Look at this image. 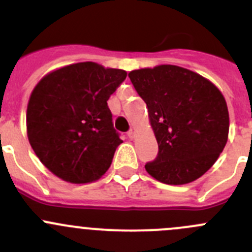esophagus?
Returning a JSON list of instances; mask_svg holds the SVG:
<instances>
[{"mask_svg":"<svg viewBox=\"0 0 252 252\" xmlns=\"http://www.w3.org/2000/svg\"><path fill=\"white\" fill-rule=\"evenodd\" d=\"M134 135H135V129L131 128L130 130L128 131V138L129 139H134Z\"/></svg>","mask_w":252,"mask_h":252,"instance_id":"34e87169","label":"esophagus"}]
</instances>
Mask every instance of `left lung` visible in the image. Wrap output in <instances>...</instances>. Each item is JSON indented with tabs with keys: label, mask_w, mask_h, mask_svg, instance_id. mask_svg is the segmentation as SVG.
I'll return each mask as SVG.
<instances>
[{
	"label": "left lung",
	"mask_w": 252,
	"mask_h": 252,
	"mask_svg": "<svg viewBox=\"0 0 252 252\" xmlns=\"http://www.w3.org/2000/svg\"><path fill=\"white\" fill-rule=\"evenodd\" d=\"M145 101L158 154L145 164L158 182H194L217 161L229 131V114L220 91L197 73L163 64L129 73Z\"/></svg>",
	"instance_id": "obj_1"
}]
</instances>
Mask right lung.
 I'll return each mask as SVG.
<instances>
[{"label": "right lung", "instance_id": "obj_1", "mask_svg": "<svg viewBox=\"0 0 252 252\" xmlns=\"http://www.w3.org/2000/svg\"><path fill=\"white\" fill-rule=\"evenodd\" d=\"M126 78V70L81 62L50 73L35 86L28 103V138L53 174L80 184L106 173L123 142L107 101Z\"/></svg>", "mask_w": 252, "mask_h": 252}]
</instances>
